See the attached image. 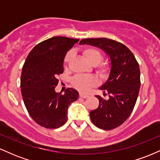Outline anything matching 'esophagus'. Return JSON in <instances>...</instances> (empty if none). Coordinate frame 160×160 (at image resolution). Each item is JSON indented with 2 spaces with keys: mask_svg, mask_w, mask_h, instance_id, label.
I'll use <instances>...</instances> for the list:
<instances>
[{
  "mask_svg": "<svg viewBox=\"0 0 160 160\" xmlns=\"http://www.w3.org/2000/svg\"><path fill=\"white\" fill-rule=\"evenodd\" d=\"M88 96H89V95H86V94H84V93H82V92L80 93V97H81V98H86Z\"/></svg>",
  "mask_w": 160,
  "mask_h": 160,
  "instance_id": "34e87169",
  "label": "esophagus"
}]
</instances>
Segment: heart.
Masks as SVG:
<instances>
[{"mask_svg": "<svg viewBox=\"0 0 160 160\" xmlns=\"http://www.w3.org/2000/svg\"><path fill=\"white\" fill-rule=\"evenodd\" d=\"M82 56L91 65H95L96 71L102 78H106L110 72V65L108 62H101L102 55L100 51L94 47H85L82 49ZM73 51H69L64 58V65L67 66L73 57ZM97 79L92 75H77L71 80V84L76 89L80 92H86L97 84Z\"/></svg>", "mask_w": 160, "mask_h": 160, "instance_id": "heart-1", "label": "heart"}]
</instances>
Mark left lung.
<instances>
[{"mask_svg": "<svg viewBox=\"0 0 160 160\" xmlns=\"http://www.w3.org/2000/svg\"><path fill=\"white\" fill-rule=\"evenodd\" d=\"M80 44L97 47L110 57L111 68L109 78L99 89L108 99L96 95L99 100L97 109L90 111L92 122L95 126L111 130L120 126L128 119L138 96L140 68L133 53L127 47L108 38H87Z\"/></svg>", "mask_w": 160, "mask_h": 160, "instance_id": "left-lung-1", "label": "left lung"}]
</instances>
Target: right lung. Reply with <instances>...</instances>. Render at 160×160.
<instances>
[{
    "mask_svg": "<svg viewBox=\"0 0 160 160\" xmlns=\"http://www.w3.org/2000/svg\"><path fill=\"white\" fill-rule=\"evenodd\" d=\"M79 39L53 37L36 45L28 55L21 74V92L29 115L38 124L57 128L67 121L68 108L79 93L72 88L57 93L66 53Z\"/></svg>",
    "mask_w": 160,
    "mask_h": 160,
    "instance_id": "right-lung-1",
    "label": "right lung"
}]
</instances>
